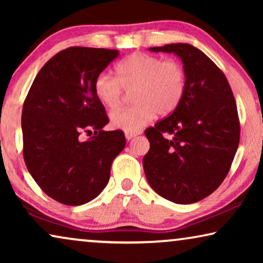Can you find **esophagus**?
I'll list each match as a JSON object with an SVG mask.
<instances>
[{
  "mask_svg": "<svg viewBox=\"0 0 263 263\" xmlns=\"http://www.w3.org/2000/svg\"><path fill=\"white\" fill-rule=\"evenodd\" d=\"M140 132H136V133H130V132H125V139L127 140H132L133 138H135L136 135H139Z\"/></svg>",
  "mask_w": 263,
  "mask_h": 263,
  "instance_id": "1",
  "label": "esophagus"
}]
</instances>
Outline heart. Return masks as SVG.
<instances>
[{
    "label": "heart",
    "mask_w": 263,
    "mask_h": 263,
    "mask_svg": "<svg viewBox=\"0 0 263 263\" xmlns=\"http://www.w3.org/2000/svg\"><path fill=\"white\" fill-rule=\"evenodd\" d=\"M115 71L116 78L106 73L97 75L93 91L103 105L114 110L122 104L123 89L133 88L135 103L110 115L111 124L125 132H139L157 114H172L185 96L186 71L178 60L136 51L120 61Z\"/></svg>",
    "instance_id": "obj_1"
}]
</instances>
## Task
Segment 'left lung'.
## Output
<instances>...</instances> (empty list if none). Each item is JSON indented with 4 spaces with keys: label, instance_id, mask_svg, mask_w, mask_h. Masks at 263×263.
Instances as JSON below:
<instances>
[{
    "label": "left lung",
    "instance_id": "left-lung-1",
    "mask_svg": "<svg viewBox=\"0 0 263 263\" xmlns=\"http://www.w3.org/2000/svg\"><path fill=\"white\" fill-rule=\"evenodd\" d=\"M186 71V91L170 116L145 130L143 170L149 185L175 203H194L219 188L238 148L240 123L232 89L217 64L190 44H166Z\"/></svg>",
    "mask_w": 263,
    "mask_h": 263
}]
</instances>
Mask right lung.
Instances as JSON below:
<instances>
[{
    "mask_svg": "<svg viewBox=\"0 0 263 263\" xmlns=\"http://www.w3.org/2000/svg\"><path fill=\"white\" fill-rule=\"evenodd\" d=\"M117 50L71 46L51 57L24 102L21 128L27 170L46 195L79 206L103 192L111 164L125 146L122 130L105 132V107L93 91ZM91 138L82 142L80 135Z\"/></svg>",
    "mask_w": 263,
    "mask_h": 263,
    "instance_id": "add662e5",
    "label": "right lung"
}]
</instances>
